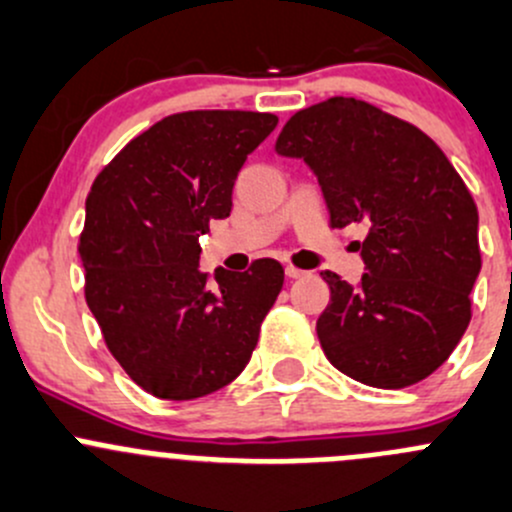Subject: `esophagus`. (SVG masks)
<instances>
[{
    "mask_svg": "<svg viewBox=\"0 0 512 512\" xmlns=\"http://www.w3.org/2000/svg\"><path fill=\"white\" fill-rule=\"evenodd\" d=\"M286 276L288 278H301V276H306V271H301V268H296V266H286Z\"/></svg>",
    "mask_w": 512,
    "mask_h": 512,
    "instance_id": "34e87169",
    "label": "esophagus"
}]
</instances>
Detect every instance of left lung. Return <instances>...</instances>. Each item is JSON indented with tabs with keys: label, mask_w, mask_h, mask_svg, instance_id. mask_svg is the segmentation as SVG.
<instances>
[{
	"label": "left lung",
	"mask_w": 512,
	"mask_h": 512,
	"mask_svg": "<svg viewBox=\"0 0 512 512\" xmlns=\"http://www.w3.org/2000/svg\"><path fill=\"white\" fill-rule=\"evenodd\" d=\"M276 151L316 174L331 226H366L358 286L323 271L316 323L328 361L373 388L438 371L470 323L480 273L478 209L448 156L418 126L351 96L296 111Z\"/></svg>",
	"instance_id": "obj_1"
}]
</instances>
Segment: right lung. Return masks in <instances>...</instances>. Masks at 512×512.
Instances as JSON below:
<instances>
[{"label":"right lung","instance_id":"1","mask_svg":"<svg viewBox=\"0 0 512 512\" xmlns=\"http://www.w3.org/2000/svg\"><path fill=\"white\" fill-rule=\"evenodd\" d=\"M261 111H181L131 139L86 196L84 296L126 376L166 401L229 386L254 353L283 266L199 271V236L231 214L246 156L276 129Z\"/></svg>","mask_w":512,"mask_h":512}]
</instances>
